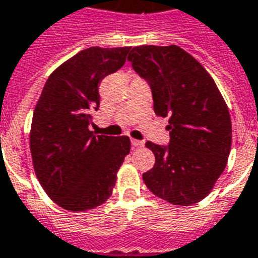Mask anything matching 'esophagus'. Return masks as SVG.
<instances>
[{"instance_id": "1", "label": "esophagus", "mask_w": 258, "mask_h": 258, "mask_svg": "<svg viewBox=\"0 0 258 258\" xmlns=\"http://www.w3.org/2000/svg\"><path fill=\"white\" fill-rule=\"evenodd\" d=\"M132 146H133V148L143 147V146H144V142H142V140H135V139H132Z\"/></svg>"}]
</instances>
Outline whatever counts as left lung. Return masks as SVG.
<instances>
[{
  "label": "left lung",
  "instance_id": "obj_1",
  "mask_svg": "<svg viewBox=\"0 0 258 258\" xmlns=\"http://www.w3.org/2000/svg\"><path fill=\"white\" fill-rule=\"evenodd\" d=\"M127 60L151 88L155 114L169 116L168 146L146 143L155 165L143 180L163 201L197 204L227 166L232 140L228 107L208 71L176 45L136 46Z\"/></svg>",
  "mask_w": 258,
  "mask_h": 258
}]
</instances>
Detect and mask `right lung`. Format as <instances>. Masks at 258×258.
<instances>
[{
    "mask_svg": "<svg viewBox=\"0 0 258 258\" xmlns=\"http://www.w3.org/2000/svg\"><path fill=\"white\" fill-rule=\"evenodd\" d=\"M131 48L92 46L54 70L35 106L30 150L38 181L54 204L84 212L112 192L116 172L131 151L127 136L89 131L100 104L99 84L121 69Z\"/></svg>",
    "mask_w": 258,
    "mask_h": 258,
    "instance_id": "add662e5",
    "label": "right lung"
}]
</instances>
